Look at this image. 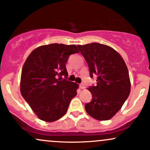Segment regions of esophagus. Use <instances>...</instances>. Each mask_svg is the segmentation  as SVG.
I'll return each mask as SVG.
<instances>
[{
  "label": "esophagus",
  "mask_w": 150,
  "mask_h": 150,
  "mask_svg": "<svg viewBox=\"0 0 150 150\" xmlns=\"http://www.w3.org/2000/svg\"><path fill=\"white\" fill-rule=\"evenodd\" d=\"M80 88L82 89H84V88H85V86H84V84H80Z\"/></svg>",
  "instance_id": "1"
}]
</instances>
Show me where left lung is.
I'll list each match as a JSON object with an SVG mask.
<instances>
[{
    "instance_id": "left-lung-1",
    "label": "left lung",
    "mask_w": 150,
    "mask_h": 150,
    "mask_svg": "<svg viewBox=\"0 0 150 150\" xmlns=\"http://www.w3.org/2000/svg\"><path fill=\"white\" fill-rule=\"evenodd\" d=\"M77 47L87 63L90 76L98 77L96 85L88 88L92 100L84 105L86 112L97 120H110L131 91L126 63L116 50L105 45L92 42Z\"/></svg>"
}]
</instances>
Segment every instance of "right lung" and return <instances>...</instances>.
Segmentation results:
<instances>
[{
    "mask_svg": "<svg viewBox=\"0 0 150 150\" xmlns=\"http://www.w3.org/2000/svg\"><path fill=\"white\" fill-rule=\"evenodd\" d=\"M79 52L75 45L54 43L38 47L26 59L21 70L20 91L40 120H59L77 95L78 84L61 78L63 75L67 78L66 64L69 55Z\"/></svg>",
    "mask_w": 150,
    "mask_h": 150,
    "instance_id": "right-lung-1",
    "label": "right lung"
}]
</instances>
